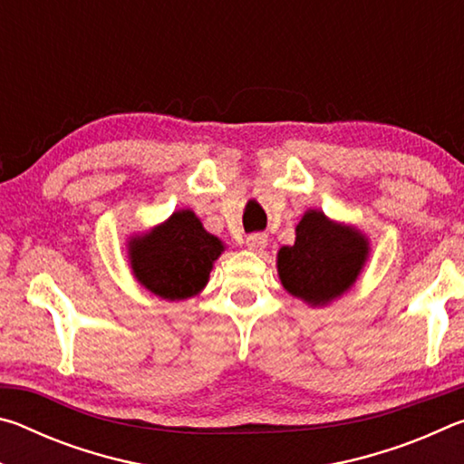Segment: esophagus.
<instances>
[{
  "mask_svg": "<svg viewBox=\"0 0 464 464\" xmlns=\"http://www.w3.org/2000/svg\"><path fill=\"white\" fill-rule=\"evenodd\" d=\"M246 246L251 251H262L266 246H268V235H266V233L249 235V237L246 239Z\"/></svg>",
  "mask_w": 464,
  "mask_h": 464,
  "instance_id": "1",
  "label": "esophagus"
}]
</instances>
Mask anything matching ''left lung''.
Here are the masks:
<instances>
[{"mask_svg": "<svg viewBox=\"0 0 464 464\" xmlns=\"http://www.w3.org/2000/svg\"><path fill=\"white\" fill-rule=\"evenodd\" d=\"M293 246H282L276 268L288 295L313 309L327 307L356 285L371 257V241L358 227L304 210Z\"/></svg>", "mask_w": 464, "mask_h": 464, "instance_id": "obj_1", "label": "left lung"}]
</instances>
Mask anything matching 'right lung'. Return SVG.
Segmentation results:
<instances>
[{
	"label": "right lung",
	"mask_w": 464,
	"mask_h": 464,
	"mask_svg": "<svg viewBox=\"0 0 464 464\" xmlns=\"http://www.w3.org/2000/svg\"><path fill=\"white\" fill-rule=\"evenodd\" d=\"M223 251L225 243L204 229L190 208H179L163 223L127 239L132 276L169 303L200 295Z\"/></svg>",
	"instance_id": "add662e5"
}]
</instances>
